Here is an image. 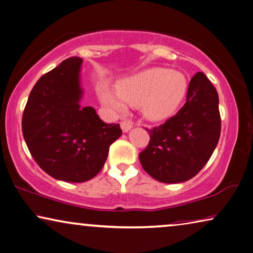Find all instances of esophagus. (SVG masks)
Wrapping results in <instances>:
<instances>
[{
  "label": "esophagus",
  "instance_id": "esophagus-1",
  "mask_svg": "<svg viewBox=\"0 0 253 253\" xmlns=\"http://www.w3.org/2000/svg\"><path fill=\"white\" fill-rule=\"evenodd\" d=\"M121 127H122L123 132H127V131H130L131 127H132V123H131L130 121H122V122H121Z\"/></svg>",
  "mask_w": 253,
  "mask_h": 253
}]
</instances>
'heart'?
I'll list each match as a JSON object with an SVG mask.
<instances>
[{
	"label": "heart",
	"mask_w": 253,
	"mask_h": 253,
	"mask_svg": "<svg viewBox=\"0 0 253 253\" xmlns=\"http://www.w3.org/2000/svg\"><path fill=\"white\" fill-rule=\"evenodd\" d=\"M188 83L180 72L167 68H151L124 79L118 85V92L102 85L98 89L101 104L114 113L126 111L128 105L140 107L146 120L160 122L178 112Z\"/></svg>",
	"instance_id": "obj_1"
}]
</instances>
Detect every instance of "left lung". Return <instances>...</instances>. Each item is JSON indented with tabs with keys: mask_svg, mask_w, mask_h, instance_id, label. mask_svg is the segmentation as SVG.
<instances>
[{
	"mask_svg": "<svg viewBox=\"0 0 253 253\" xmlns=\"http://www.w3.org/2000/svg\"><path fill=\"white\" fill-rule=\"evenodd\" d=\"M220 127L217 90L203 73H196L180 111L162 126L149 130V144L139 154L141 166L157 181H187L210 160Z\"/></svg>",
	"mask_w": 253,
	"mask_h": 253,
	"instance_id": "left-lung-1",
	"label": "left lung"
}]
</instances>
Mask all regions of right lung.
<instances>
[{"label": "right lung", "instance_id": "1", "mask_svg": "<svg viewBox=\"0 0 253 253\" xmlns=\"http://www.w3.org/2000/svg\"><path fill=\"white\" fill-rule=\"evenodd\" d=\"M82 59L64 60L39 80L23 115V134L36 163L58 180L84 182L99 173L120 124L102 122L81 100Z\"/></svg>", "mask_w": 253, "mask_h": 253}]
</instances>
